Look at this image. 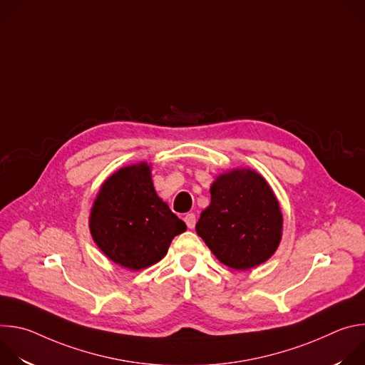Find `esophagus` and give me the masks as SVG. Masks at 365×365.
<instances>
[{
    "label": "esophagus",
    "instance_id": "esophagus-1",
    "mask_svg": "<svg viewBox=\"0 0 365 365\" xmlns=\"http://www.w3.org/2000/svg\"><path fill=\"white\" fill-rule=\"evenodd\" d=\"M185 222H186L187 228L193 230V228H195V224H196V217H195V214H186V215H185Z\"/></svg>",
    "mask_w": 365,
    "mask_h": 365
}]
</instances>
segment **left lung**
<instances>
[{
	"label": "left lung",
	"instance_id": "left-lung-1",
	"mask_svg": "<svg viewBox=\"0 0 365 365\" xmlns=\"http://www.w3.org/2000/svg\"><path fill=\"white\" fill-rule=\"evenodd\" d=\"M282 231L283 215L273 189L247 168L217 176L211 203L196 224L197 235L212 254L234 270L266 263L282 241Z\"/></svg>",
	"mask_w": 365,
	"mask_h": 365
}]
</instances>
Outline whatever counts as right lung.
<instances>
[{"instance_id": "add662e5", "label": "right lung", "mask_w": 365, "mask_h": 365, "mask_svg": "<svg viewBox=\"0 0 365 365\" xmlns=\"http://www.w3.org/2000/svg\"><path fill=\"white\" fill-rule=\"evenodd\" d=\"M89 231L111 262L137 272L160 262L186 224L155 192L151 165L140 162L118 169L101 185Z\"/></svg>"}]
</instances>
